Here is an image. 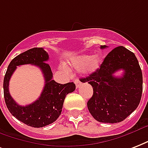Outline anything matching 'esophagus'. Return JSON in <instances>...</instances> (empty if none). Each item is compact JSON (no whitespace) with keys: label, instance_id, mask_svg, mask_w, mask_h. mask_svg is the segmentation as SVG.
Here are the masks:
<instances>
[{"label":"esophagus","instance_id":"obj_1","mask_svg":"<svg viewBox=\"0 0 148 148\" xmlns=\"http://www.w3.org/2000/svg\"><path fill=\"white\" fill-rule=\"evenodd\" d=\"M74 83L76 84L77 88H78L79 87H80V85H81V82L79 81L78 79H75V80H74Z\"/></svg>","mask_w":148,"mask_h":148}]
</instances>
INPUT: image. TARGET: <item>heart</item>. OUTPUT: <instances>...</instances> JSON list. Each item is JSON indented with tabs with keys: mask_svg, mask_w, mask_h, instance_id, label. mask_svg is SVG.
<instances>
[{
	"mask_svg": "<svg viewBox=\"0 0 148 148\" xmlns=\"http://www.w3.org/2000/svg\"><path fill=\"white\" fill-rule=\"evenodd\" d=\"M101 62V58L99 55H95L92 56L83 55L74 60V61L72 63V65L75 68H81L84 66L83 68L84 73L90 74L94 73L99 69Z\"/></svg>",
	"mask_w": 148,
	"mask_h": 148,
	"instance_id": "b5f03b06",
	"label": "heart"
}]
</instances>
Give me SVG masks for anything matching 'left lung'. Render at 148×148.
<instances>
[{
	"label": "left lung",
	"instance_id": "8db88e82",
	"mask_svg": "<svg viewBox=\"0 0 148 148\" xmlns=\"http://www.w3.org/2000/svg\"><path fill=\"white\" fill-rule=\"evenodd\" d=\"M101 46V49L106 48ZM124 71L122 77L114 74ZM93 88V95L88 101V109L97 121L119 123L137 109L141 99L143 77L134 53L127 48L116 47L105 57L96 71L80 79Z\"/></svg>",
	"mask_w": 148,
	"mask_h": 148
}]
</instances>
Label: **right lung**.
I'll return each instance as SVG.
<instances>
[{"mask_svg":"<svg viewBox=\"0 0 148 148\" xmlns=\"http://www.w3.org/2000/svg\"><path fill=\"white\" fill-rule=\"evenodd\" d=\"M49 55L43 48H32L19 54L12 60L4 78V96L11 115L25 124L32 127H43L53 123L60 116L64 99L75 90L73 82L61 84L53 80V73L47 63ZM32 64L39 67L44 74L45 85L40 97L25 107L17 104L9 93V81L17 66Z\"/></svg>","mask_w":148,"mask_h":148,"instance_id":"obj_1","label":"right lung"}]
</instances>
